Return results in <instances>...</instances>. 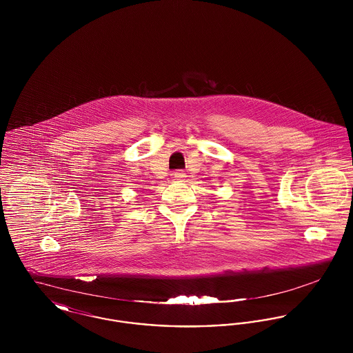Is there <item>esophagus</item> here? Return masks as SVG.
Returning a JSON list of instances; mask_svg holds the SVG:
<instances>
[{
    "label": "esophagus",
    "instance_id": "1",
    "mask_svg": "<svg viewBox=\"0 0 353 353\" xmlns=\"http://www.w3.org/2000/svg\"><path fill=\"white\" fill-rule=\"evenodd\" d=\"M173 177H174V180H179V181H181V180H184L185 173L183 170H176L174 173H173Z\"/></svg>",
    "mask_w": 353,
    "mask_h": 353
}]
</instances>
